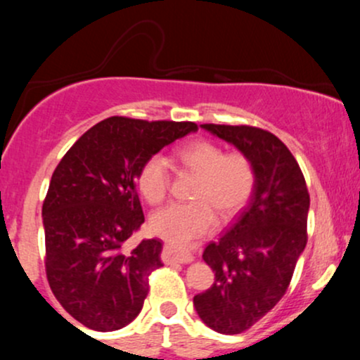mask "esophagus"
I'll use <instances>...</instances> for the list:
<instances>
[{
  "label": "esophagus",
  "instance_id": "1",
  "mask_svg": "<svg viewBox=\"0 0 360 360\" xmlns=\"http://www.w3.org/2000/svg\"><path fill=\"white\" fill-rule=\"evenodd\" d=\"M164 259H166L167 262H179V264H188L194 260V257L189 254V252L177 249V247L171 245V243H167V245L164 247Z\"/></svg>",
  "mask_w": 360,
  "mask_h": 360
}]
</instances>
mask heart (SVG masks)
<instances>
[{"instance_id":"obj_1","label":"heart","mask_w":360,"mask_h":360,"mask_svg":"<svg viewBox=\"0 0 360 360\" xmlns=\"http://www.w3.org/2000/svg\"><path fill=\"white\" fill-rule=\"evenodd\" d=\"M179 166L200 174L194 186V203H172L152 214L150 229L157 237L188 245L217 226L221 218H232L249 203L255 188V167L242 152H226L212 140H191L174 152ZM137 186L150 205L166 200L171 172L164 155L148 157L140 167Z\"/></svg>"}]
</instances>
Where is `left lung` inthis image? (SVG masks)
Segmentation results:
<instances>
[{
  "instance_id": "8db88e82",
  "label": "left lung",
  "mask_w": 360,
  "mask_h": 360,
  "mask_svg": "<svg viewBox=\"0 0 360 360\" xmlns=\"http://www.w3.org/2000/svg\"><path fill=\"white\" fill-rule=\"evenodd\" d=\"M201 127L233 143L255 167L249 205L203 252L214 271L213 286L193 300L210 328L235 335L257 323L288 291L308 240L309 193L295 155L274 134L250 125Z\"/></svg>"
}]
</instances>
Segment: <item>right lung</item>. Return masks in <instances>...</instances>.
<instances>
[{
    "instance_id": "right-lung-1",
    "label": "right lung",
    "mask_w": 360,
    "mask_h": 360,
    "mask_svg": "<svg viewBox=\"0 0 360 360\" xmlns=\"http://www.w3.org/2000/svg\"><path fill=\"white\" fill-rule=\"evenodd\" d=\"M196 130L193 122L110 117L81 135L53 171L42 206L45 272L62 308L88 328L113 332L142 309L162 243L127 245L146 220L139 171Z\"/></svg>"
}]
</instances>
